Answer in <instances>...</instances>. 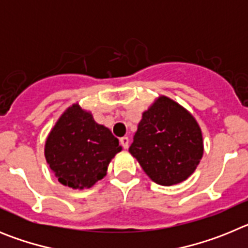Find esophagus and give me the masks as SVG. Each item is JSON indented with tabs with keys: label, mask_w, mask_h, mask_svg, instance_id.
Instances as JSON below:
<instances>
[{
	"label": "esophagus",
	"mask_w": 248,
	"mask_h": 248,
	"mask_svg": "<svg viewBox=\"0 0 248 248\" xmlns=\"http://www.w3.org/2000/svg\"><path fill=\"white\" fill-rule=\"evenodd\" d=\"M129 143H130V140H129L128 137H123L120 138V144L124 149H128L129 148Z\"/></svg>",
	"instance_id": "34e87169"
}]
</instances>
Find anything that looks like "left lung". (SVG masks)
Listing matches in <instances>:
<instances>
[{"label":"left lung","mask_w":248,"mask_h":248,"mask_svg":"<svg viewBox=\"0 0 248 248\" xmlns=\"http://www.w3.org/2000/svg\"><path fill=\"white\" fill-rule=\"evenodd\" d=\"M129 153L154 183L176 185L191 176L200 164L202 131L187 109L159 95L141 115Z\"/></svg>","instance_id":"left-lung-1"}]
</instances>
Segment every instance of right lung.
Listing matches in <instances>:
<instances>
[{"mask_svg": "<svg viewBox=\"0 0 248 248\" xmlns=\"http://www.w3.org/2000/svg\"><path fill=\"white\" fill-rule=\"evenodd\" d=\"M120 151L119 140L79 103L61 114L45 144L50 171L62 185L76 190L91 189L102 180Z\"/></svg>", "mask_w": 248, "mask_h": 248, "instance_id": "right-lung-1", "label": "right lung"}]
</instances>
